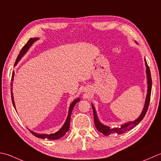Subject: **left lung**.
Wrapping results in <instances>:
<instances>
[{
  "label": "left lung",
  "instance_id": "8db88e82",
  "mask_svg": "<svg viewBox=\"0 0 161 161\" xmlns=\"http://www.w3.org/2000/svg\"><path fill=\"white\" fill-rule=\"evenodd\" d=\"M137 43V42H136ZM145 66H146V74H147V97L145 99V106H144V108L141 113L139 117L136 119V120L133 121V122H126L125 124H123L121 125L119 127H116V128H110L108 126L104 125L102 123H101L100 121L98 119V116L96 112V110H95V108L93 106V104H92V107L93 109V113H94V124L95 126H96L97 129L103 133L104 136H109L112 133H117V134H122L126 133V131L132 129L133 128L135 127L138 124L142 119L145 117V114L148 109L149 101H150V97H151V92H152V77H151V73H150V69L149 68L148 64L147 63L146 59H145Z\"/></svg>",
  "mask_w": 161,
  "mask_h": 161
}]
</instances>
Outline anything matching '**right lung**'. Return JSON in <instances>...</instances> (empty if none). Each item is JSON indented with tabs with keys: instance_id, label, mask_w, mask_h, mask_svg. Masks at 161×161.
Segmentation results:
<instances>
[{
	"instance_id": "right-lung-1",
	"label": "right lung",
	"mask_w": 161,
	"mask_h": 161,
	"mask_svg": "<svg viewBox=\"0 0 161 161\" xmlns=\"http://www.w3.org/2000/svg\"><path fill=\"white\" fill-rule=\"evenodd\" d=\"M39 39V38H31L29 39L28 42H27V44H26L24 47L22 48V49L20 51V53H19V55L17 58H16V60L15 62V64H14V66H16L17 63L19 62V61L21 60L22 58V57L24 56V55L27 53V51L29 50V48L31 47V46L34 44V42H35L36 41H37ZM14 71L12 72V83H11V96H12V103H13V106H14L15 110H16V107H15V103H14V97H13V93H12V84H13V80H14ZM80 101V98H78V99H75L73 102H72L70 105L69 108V112H68V116L66 119V121H65L64 124H63V126H62L61 129L59 130L58 131H57L56 133H52V134H39V133H37L35 132H33V131L29 129V130L31 131V133L32 134V135H34L35 137H39V138H42V139H48V140H58V139H60L61 137L64 136L65 134H66L67 132H68L69 129V125H70V118H71V112L72 110L74 109V107L75 105L77 102Z\"/></svg>"
}]
</instances>
